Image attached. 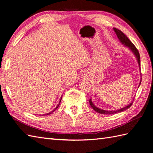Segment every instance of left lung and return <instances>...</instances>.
<instances>
[{"label": "left lung", "mask_w": 153, "mask_h": 153, "mask_svg": "<svg viewBox=\"0 0 153 153\" xmlns=\"http://www.w3.org/2000/svg\"><path fill=\"white\" fill-rule=\"evenodd\" d=\"M114 31L116 32V33L117 35V37H118V38L120 39V42H121L122 44H124L126 46L128 47L132 51L133 53H134V54L135 55L136 58H137V60L139 67H141L140 55H139V53L138 50L137 49V48L135 47V45L132 43V42L130 40H129L128 37H127L126 35L124 33H123L122 31H120V30H118V29H117V28H114ZM140 69H141V68H140ZM141 80L140 83H139V84H141ZM89 103H90L91 106L92 107L93 110H95V111L97 112L98 113L102 114H112L118 113V112L124 111V110L128 109L129 107H130L132 105L133 102L129 104V105H128L126 107H123V108H122L121 109L116 110H112V111H107V110H101V109H100L99 108H97V106H95V105H93L91 99H89Z\"/></svg>", "instance_id": "1"}]
</instances>
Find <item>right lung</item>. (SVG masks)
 Instances as JSON below:
<instances>
[{"label":"right lung","instance_id":"obj_1","mask_svg":"<svg viewBox=\"0 0 153 153\" xmlns=\"http://www.w3.org/2000/svg\"><path fill=\"white\" fill-rule=\"evenodd\" d=\"M61 100H62V97H61V99H60V102H59V104H58V105H57V106L56 107V108H54V110H53V111H52V112H49V113H48V114H46V115H48V114H51V113H53V112L54 111H55V110H56V108H58V106H59V105H60V102H61Z\"/></svg>","mask_w":153,"mask_h":153}]
</instances>
